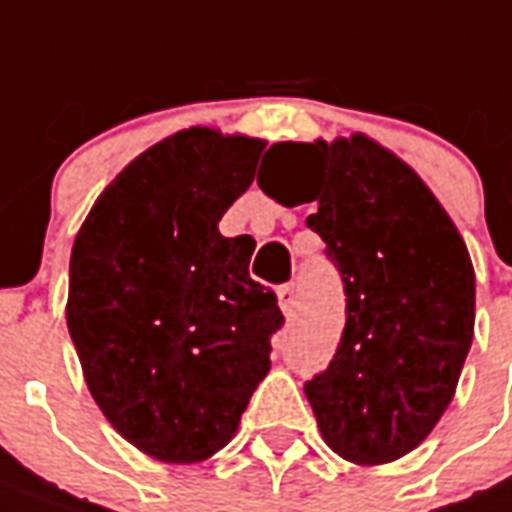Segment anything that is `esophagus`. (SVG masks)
<instances>
[{"label":"esophagus","instance_id":"34e87169","mask_svg":"<svg viewBox=\"0 0 512 512\" xmlns=\"http://www.w3.org/2000/svg\"><path fill=\"white\" fill-rule=\"evenodd\" d=\"M276 295H279V306H282L284 314H292V308H295V290H292V284H282L276 290Z\"/></svg>","mask_w":512,"mask_h":512}]
</instances>
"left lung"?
Masks as SVG:
<instances>
[{
    "instance_id": "8db88e82",
    "label": "left lung",
    "mask_w": 512,
    "mask_h": 512,
    "mask_svg": "<svg viewBox=\"0 0 512 512\" xmlns=\"http://www.w3.org/2000/svg\"><path fill=\"white\" fill-rule=\"evenodd\" d=\"M265 155L317 174L303 201L284 198L282 171L257 174V185L284 206L317 201L306 225L346 295L333 360L306 381L322 438L349 462L400 459L438 424L473 343L467 247L416 171L365 136L279 142Z\"/></svg>"
}]
</instances>
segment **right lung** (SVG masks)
Returning a JSON list of instances; mask_svg holds the SVG:
<instances>
[{
  "label": "right lung",
  "mask_w": 512,
  "mask_h": 512,
  "mask_svg": "<svg viewBox=\"0 0 512 512\" xmlns=\"http://www.w3.org/2000/svg\"><path fill=\"white\" fill-rule=\"evenodd\" d=\"M260 152V139L179 131L117 174L74 239L66 325L88 389L161 462L217 454L271 368L276 292L249 276L255 239L217 228Z\"/></svg>",
  "instance_id": "1"
}]
</instances>
